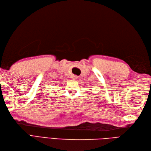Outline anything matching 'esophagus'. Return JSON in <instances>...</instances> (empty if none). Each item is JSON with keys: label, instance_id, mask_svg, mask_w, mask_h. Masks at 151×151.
Wrapping results in <instances>:
<instances>
[{"label": "esophagus", "instance_id": "obj_1", "mask_svg": "<svg viewBox=\"0 0 151 151\" xmlns=\"http://www.w3.org/2000/svg\"><path fill=\"white\" fill-rule=\"evenodd\" d=\"M77 78H78V77H77V76H74V77H73V79H77Z\"/></svg>", "mask_w": 151, "mask_h": 151}]
</instances>
